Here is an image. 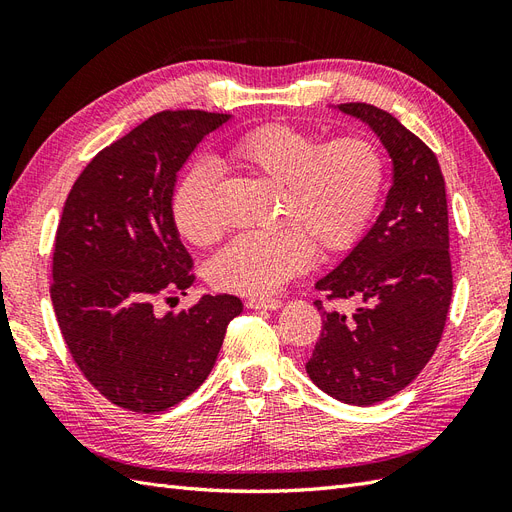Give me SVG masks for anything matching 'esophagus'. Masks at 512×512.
<instances>
[{
  "mask_svg": "<svg viewBox=\"0 0 512 512\" xmlns=\"http://www.w3.org/2000/svg\"><path fill=\"white\" fill-rule=\"evenodd\" d=\"M245 305L250 309H258V312H260V309H265V312L269 309V312H273V309L282 307V301L280 299H262V297L258 299V297H254V299H247Z\"/></svg>",
  "mask_w": 512,
  "mask_h": 512,
  "instance_id": "1",
  "label": "esophagus"
}]
</instances>
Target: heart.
<instances>
[{
  "label": "heart",
  "instance_id": "b5f03b06",
  "mask_svg": "<svg viewBox=\"0 0 512 512\" xmlns=\"http://www.w3.org/2000/svg\"><path fill=\"white\" fill-rule=\"evenodd\" d=\"M228 160L243 173L277 190L273 232H247L211 260L209 282L226 292L265 297L290 277L307 271L314 247L324 254L350 250L363 237L378 207L384 160L365 136L322 143L312 132L269 123L237 138ZM218 173L207 162L194 164L173 194L179 235L209 247L224 224L215 207Z\"/></svg>",
  "mask_w": 512,
  "mask_h": 512
}]
</instances>
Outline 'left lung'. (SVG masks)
Wrapping results in <instances>:
<instances>
[{"label": "left lung", "mask_w": 512, "mask_h": 512, "mask_svg": "<svg viewBox=\"0 0 512 512\" xmlns=\"http://www.w3.org/2000/svg\"><path fill=\"white\" fill-rule=\"evenodd\" d=\"M363 121L393 162L384 207L348 256L316 282L329 299H361L352 316L322 309L307 361L320 391L374 406L421 374L436 352L453 294L446 185L436 153L378 106L337 104Z\"/></svg>", "instance_id": "left-lung-1"}]
</instances>
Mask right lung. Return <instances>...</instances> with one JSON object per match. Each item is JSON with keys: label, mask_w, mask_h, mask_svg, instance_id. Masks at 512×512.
Wrapping results in <instances>:
<instances>
[{"label": "right lung", "mask_w": 512, "mask_h": 512, "mask_svg": "<svg viewBox=\"0 0 512 512\" xmlns=\"http://www.w3.org/2000/svg\"><path fill=\"white\" fill-rule=\"evenodd\" d=\"M232 115L164 111L91 160L57 226L51 299L83 376L115 406L156 414L194 393L218 359L232 294L162 312L194 275L173 220L177 175Z\"/></svg>", "instance_id": "right-lung-1"}]
</instances>
